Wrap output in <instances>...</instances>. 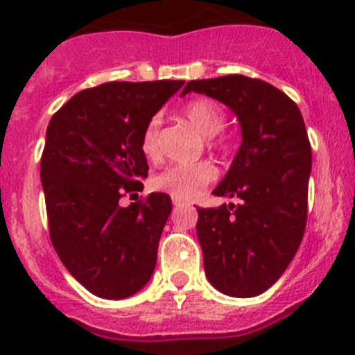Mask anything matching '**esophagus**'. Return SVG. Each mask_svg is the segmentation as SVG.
<instances>
[{
    "instance_id": "esophagus-1",
    "label": "esophagus",
    "mask_w": 355,
    "mask_h": 355,
    "mask_svg": "<svg viewBox=\"0 0 355 355\" xmlns=\"http://www.w3.org/2000/svg\"><path fill=\"white\" fill-rule=\"evenodd\" d=\"M173 205H175V208H178V207H182L184 203H182L180 200H173Z\"/></svg>"
}]
</instances>
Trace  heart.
Wrapping results in <instances>:
<instances>
[{"instance_id": "1", "label": "heart", "mask_w": 355, "mask_h": 355, "mask_svg": "<svg viewBox=\"0 0 355 355\" xmlns=\"http://www.w3.org/2000/svg\"><path fill=\"white\" fill-rule=\"evenodd\" d=\"M184 115L191 124L203 135L214 140L215 135L226 125V115L217 101L208 98H198L189 101L184 107ZM141 152L147 157L154 159L159 155V117H152L141 131ZM214 164L207 161L193 164H175L154 178V185L164 193L171 194L175 200H193L200 194L201 189L215 178Z\"/></svg>"}]
</instances>
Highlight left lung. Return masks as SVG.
<instances>
[{
    "label": "left lung",
    "mask_w": 355,
    "mask_h": 355,
    "mask_svg": "<svg viewBox=\"0 0 355 355\" xmlns=\"http://www.w3.org/2000/svg\"><path fill=\"white\" fill-rule=\"evenodd\" d=\"M224 103L241 128V144L215 196L240 205L198 208L196 233L208 282L226 296L270 289L296 256L306 226L312 148L296 103L268 82L243 75L191 80Z\"/></svg>",
    "instance_id": "1"
}]
</instances>
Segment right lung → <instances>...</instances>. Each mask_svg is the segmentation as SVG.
I'll use <instances>...</instances> for the list:
<instances>
[{"label":"right lung","mask_w":355,"mask_h":355,"mask_svg":"<svg viewBox=\"0 0 355 355\" xmlns=\"http://www.w3.org/2000/svg\"><path fill=\"white\" fill-rule=\"evenodd\" d=\"M184 80L108 82L77 92L51 119L42 154L49 231L59 259L89 293L124 300L154 273L171 198L141 191V131Z\"/></svg>","instance_id":"1"}]
</instances>
